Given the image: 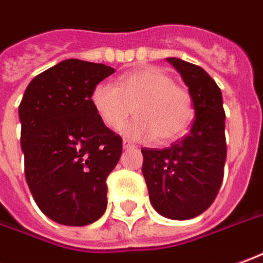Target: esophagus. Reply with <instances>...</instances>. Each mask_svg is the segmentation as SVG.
<instances>
[{
    "instance_id": "obj_1",
    "label": "esophagus",
    "mask_w": 263,
    "mask_h": 263,
    "mask_svg": "<svg viewBox=\"0 0 263 263\" xmlns=\"http://www.w3.org/2000/svg\"><path fill=\"white\" fill-rule=\"evenodd\" d=\"M133 147H135V144H133V143H130L128 140H123V149L128 150V149H133Z\"/></svg>"
}]
</instances>
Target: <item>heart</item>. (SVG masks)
Here are the masks:
<instances>
[{
  "instance_id": "heart-1",
  "label": "heart",
  "mask_w": 263,
  "mask_h": 263,
  "mask_svg": "<svg viewBox=\"0 0 263 263\" xmlns=\"http://www.w3.org/2000/svg\"><path fill=\"white\" fill-rule=\"evenodd\" d=\"M90 101L110 130H119L135 108L137 119L123 128V133L132 139L155 137L160 144L176 142L186 135L195 117L189 91L156 67L124 74L117 86L96 84Z\"/></svg>"
}]
</instances>
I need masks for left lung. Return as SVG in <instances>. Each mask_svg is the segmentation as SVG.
<instances>
[{"instance_id": "8db88e82", "label": "left lung", "mask_w": 263, "mask_h": 263, "mask_svg": "<svg viewBox=\"0 0 263 263\" xmlns=\"http://www.w3.org/2000/svg\"><path fill=\"white\" fill-rule=\"evenodd\" d=\"M189 87L195 120L189 135L164 149L143 147V176L152 206L162 216L186 220L203 213L218 195L226 160L222 93L202 67L166 59Z\"/></svg>"}]
</instances>
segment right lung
<instances>
[{
  "label": "right lung",
  "mask_w": 263,
  "mask_h": 263,
  "mask_svg": "<svg viewBox=\"0 0 263 263\" xmlns=\"http://www.w3.org/2000/svg\"><path fill=\"white\" fill-rule=\"evenodd\" d=\"M106 64L70 59L31 80L18 107L25 179L38 208L54 222L84 226L107 208V176L121 156V137L91 106Z\"/></svg>",
  "instance_id": "right-lung-1"
}]
</instances>
